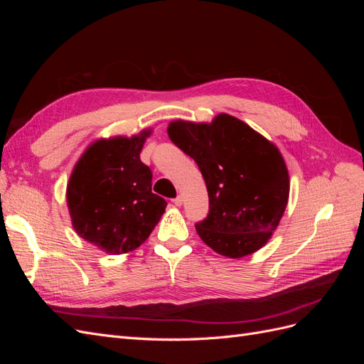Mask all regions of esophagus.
Here are the masks:
<instances>
[{"mask_svg": "<svg viewBox=\"0 0 364 364\" xmlns=\"http://www.w3.org/2000/svg\"><path fill=\"white\" fill-rule=\"evenodd\" d=\"M182 202H183L182 196H178V197H176V199H173V203H174L176 206H182Z\"/></svg>", "mask_w": 364, "mask_h": 364, "instance_id": "1", "label": "esophagus"}]
</instances>
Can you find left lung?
Returning <instances> with one entry per match:
<instances>
[{"label":"left lung","instance_id":"8db88e82","mask_svg":"<svg viewBox=\"0 0 364 364\" xmlns=\"http://www.w3.org/2000/svg\"><path fill=\"white\" fill-rule=\"evenodd\" d=\"M167 134L206 183L209 214L196 225L203 243L235 259L259 250L289 203L290 176L279 149L229 114L211 123L174 119Z\"/></svg>","mask_w":364,"mask_h":364}]
</instances>
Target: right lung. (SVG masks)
Instances as JSON below:
<instances>
[{
	"label": "right lung",
	"instance_id": "1",
	"mask_svg": "<svg viewBox=\"0 0 364 364\" xmlns=\"http://www.w3.org/2000/svg\"><path fill=\"white\" fill-rule=\"evenodd\" d=\"M151 129L134 136L100 138L75 162L67 205L77 235L100 250L121 255L151 234L167 202L151 193V171L139 159Z\"/></svg>",
	"mask_w": 364,
	"mask_h": 364
}]
</instances>
